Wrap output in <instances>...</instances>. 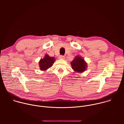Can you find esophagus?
Segmentation results:
<instances>
[{
	"instance_id": "34e87169",
	"label": "esophagus",
	"mask_w": 124,
	"mask_h": 124,
	"mask_svg": "<svg viewBox=\"0 0 124 124\" xmlns=\"http://www.w3.org/2000/svg\"><path fill=\"white\" fill-rule=\"evenodd\" d=\"M59 58L60 59H64L65 58V57L63 55H60L59 56Z\"/></svg>"
}]
</instances>
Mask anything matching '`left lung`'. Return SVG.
Returning a JSON list of instances; mask_svg holds the SVG:
<instances>
[{"instance_id":"8db88e82","label":"left lung","mask_w":124,"mask_h":124,"mask_svg":"<svg viewBox=\"0 0 124 124\" xmlns=\"http://www.w3.org/2000/svg\"><path fill=\"white\" fill-rule=\"evenodd\" d=\"M72 68L76 73H82L86 70L87 65L84 59L81 56H77L75 59L70 62Z\"/></svg>"}]
</instances>
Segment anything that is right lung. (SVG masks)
<instances>
[{"label": "right lung", "mask_w": 124, "mask_h": 124, "mask_svg": "<svg viewBox=\"0 0 124 124\" xmlns=\"http://www.w3.org/2000/svg\"><path fill=\"white\" fill-rule=\"evenodd\" d=\"M55 61L54 57H50L48 54L45 55L44 58L41 59L39 62L40 70H46L52 66Z\"/></svg>", "instance_id": "obj_1"}]
</instances>
